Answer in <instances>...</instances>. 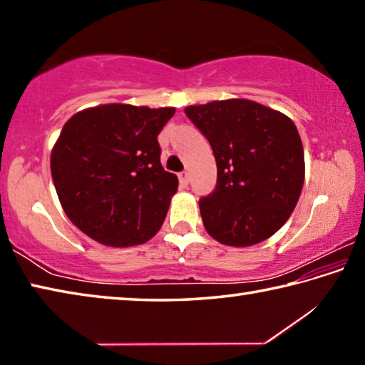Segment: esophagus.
<instances>
[{
    "instance_id": "34e87169",
    "label": "esophagus",
    "mask_w": 365,
    "mask_h": 365,
    "mask_svg": "<svg viewBox=\"0 0 365 365\" xmlns=\"http://www.w3.org/2000/svg\"><path fill=\"white\" fill-rule=\"evenodd\" d=\"M178 180H180V183L187 187V185L190 183V172H187V170L180 172V174H178Z\"/></svg>"
}]
</instances>
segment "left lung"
<instances>
[{"instance_id":"left-lung-1","label":"left lung","mask_w":365,"mask_h":365,"mask_svg":"<svg viewBox=\"0 0 365 365\" xmlns=\"http://www.w3.org/2000/svg\"><path fill=\"white\" fill-rule=\"evenodd\" d=\"M212 148L217 185L200 200L202 224L222 245L252 246L285 224L304 183V150L293 120L250 100L185 108Z\"/></svg>"}]
</instances>
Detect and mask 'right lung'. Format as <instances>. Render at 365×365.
<instances>
[{
    "mask_svg": "<svg viewBox=\"0 0 365 365\" xmlns=\"http://www.w3.org/2000/svg\"><path fill=\"white\" fill-rule=\"evenodd\" d=\"M174 113L114 103L64 123L51 153L54 188L67 217L95 242L141 245L163 225L178 178L160 164L158 135Z\"/></svg>",
    "mask_w": 365,
    "mask_h": 365,
    "instance_id": "1",
    "label": "right lung"
}]
</instances>
